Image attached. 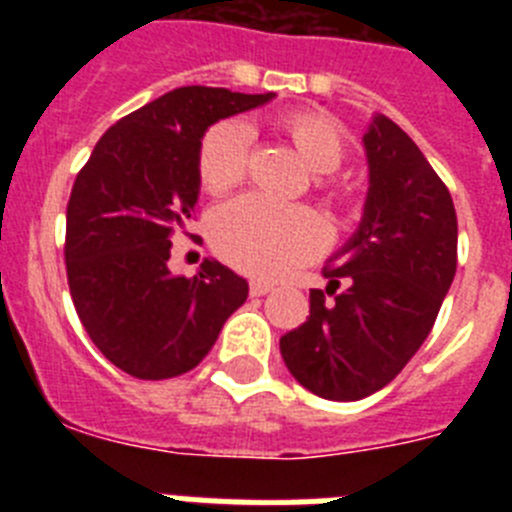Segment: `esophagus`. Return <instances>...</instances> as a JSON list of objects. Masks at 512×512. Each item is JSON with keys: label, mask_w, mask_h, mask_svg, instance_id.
<instances>
[{"label": "esophagus", "mask_w": 512, "mask_h": 512, "mask_svg": "<svg viewBox=\"0 0 512 512\" xmlns=\"http://www.w3.org/2000/svg\"><path fill=\"white\" fill-rule=\"evenodd\" d=\"M271 289H274V284H271V282H261V279H253L251 287H248V292H251V297H264V295H269Z\"/></svg>", "instance_id": "esophagus-1"}]
</instances>
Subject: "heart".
<instances>
[{
    "label": "heart",
    "instance_id": "heart-1",
    "mask_svg": "<svg viewBox=\"0 0 512 512\" xmlns=\"http://www.w3.org/2000/svg\"><path fill=\"white\" fill-rule=\"evenodd\" d=\"M277 128L297 156L315 174H330L346 158V138L336 120L318 112H292L277 120ZM248 133L241 122H215L200 143L197 174L210 194L230 192L246 179ZM318 187L330 200L346 194L328 179H318ZM210 241L215 253L233 269L259 279H274L295 269L302 261L318 256L325 246V225L307 207L274 205L261 197H238L212 215Z\"/></svg>",
    "mask_w": 512,
    "mask_h": 512
}]
</instances>
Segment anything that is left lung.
Here are the masks:
<instances>
[{
  "instance_id": "left-lung-1",
  "label": "left lung",
  "mask_w": 512,
  "mask_h": 512,
  "mask_svg": "<svg viewBox=\"0 0 512 512\" xmlns=\"http://www.w3.org/2000/svg\"><path fill=\"white\" fill-rule=\"evenodd\" d=\"M369 194L354 238L323 269L310 315L279 338L289 374L325 400L392 382L431 333L456 274V210L410 135L377 115L364 133Z\"/></svg>"
}]
</instances>
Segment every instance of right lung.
Wrapping results in <instances>:
<instances>
[{"label": "right lung", "mask_w": 512, "mask_h": 512, "mask_svg": "<svg viewBox=\"0 0 512 512\" xmlns=\"http://www.w3.org/2000/svg\"><path fill=\"white\" fill-rule=\"evenodd\" d=\"M271 97L174 89L117 120L76 174L63 246L71 300L94 346L130 377L194 369L246 302V279L220 261L205 259L189 279L166 261L194 217L205 130Z\"/></svg>", "instance_id": "1"}]
</instances>
